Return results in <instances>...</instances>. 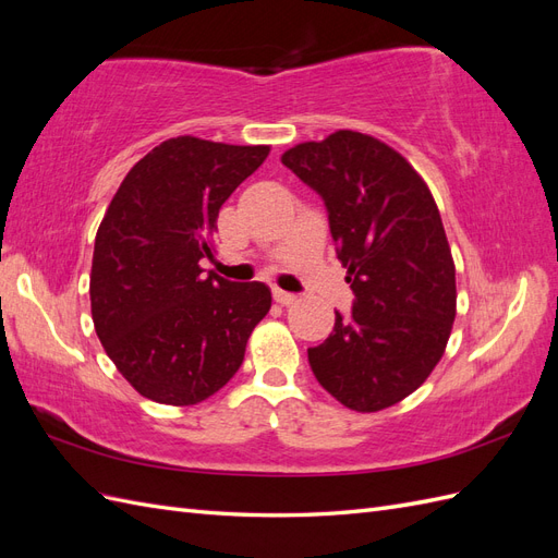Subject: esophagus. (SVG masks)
<instances>
[{"label":"esophagus","mask_w":558,"mask_h":558,"mask_svg":"<svg viewBox=\"0 0 558 558\" xmlns=\"http://www.w3.org/2000/svg\"><path fill=\"white\" fill-rule=\"evenodd\" d=\"M272 298H275L277 305H283V307L293 305V302L298 300L293 293H286V291H281V289H275V291H272Z\"/></svg>","instance_id":"34e87169"}]
</instances>
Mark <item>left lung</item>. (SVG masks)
<instances>
[{"instance_id":"1","label":"left lung","mask_w":558,"mask_h":558,"mask_svg":"<svg viewBox=\"0 0 558 558\" xmlns=\"http://www.w3.org/2000/svg\"><path fill=\"white\" fill-rule=\"evenodd\" d=\"M281 162L324 197L356 295L307 349L312 373L349 410L391 408L428 379L451 335L456 269L440 211L414 167L363 132L298 144Z\"/></svg>"}]
</instances>
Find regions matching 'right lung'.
Here are the masks:
<instances>
[{
	"mask_svg": "<svg viewBox=\"0 0 558 558\" xmlns=\"http://www.w3.org/2000/svg\"><path fill=\"white\" fill-rule=\"evenodd\" d=\"M269 146L185 134L132 167L99 223L90 310L107 356L148 400L197 404L238 373L272 307L260 281L205 275L218 209L265 162Z\"/></svg>",
	"mask_w": 558,
	"mask_h": 558,
	"instance_id": "1",
	"label": "right lung"
}]
</instances>
